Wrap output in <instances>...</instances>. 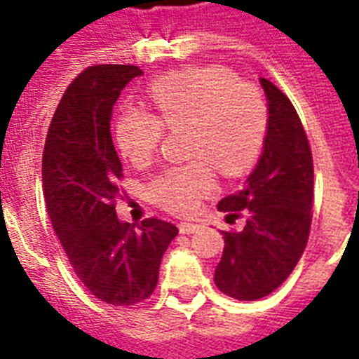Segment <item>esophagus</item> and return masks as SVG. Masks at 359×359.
I'll use <instances>...</instances> for the list:
<instances>
[{"label":"esophagus","mask_w":359,"mask_h":359,"mask_svg":"<svg viewBox=\"0 0 359 359\" xmlns=\"http://www.w3.org/2000/svg\"><path fill=\"white\" fill-rule=\"evenodd\" d=\"M199 229H201V225L199 224H188V222H182V224L179 225V231L182 233V235H194V233H197Z\"/></svg>","instance_id":"34e87169"}]
</instances>
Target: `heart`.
Instances as JSON below:
<instances>
[{
	"instance_id": "1",
	"label": "heart",
	"mask_w": 359,
	"mask_h": 359,
	"mask_svg": "<svg viewBox=\"0 0 359 359\" xmlns=\"http://www.w3.org/2000/svg\"><path fill=\"white\" fill-rule=\"evenodd\" d=\"M149 97L158 115L130 108L117 121L121 152L132 163L149 162L165 126L188 130L186 152L197 158L152 180L151 194L162 207L191 212L214 190L212 165L235 177L253 163L266 130V104L253 83L236 80L222 67H191L154 81Z\"/></svg>"
}]
</instances>
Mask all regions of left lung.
<instances>
[{
  "label": "left lung",
  "mask_w": 359,
  "mask_h": 359,
  "mask_svg": "<svg viewBox=\"0 0 359 359\" xmlns=\"http://www.w3.org/2000/svg\"><path fill=\"white\" fill-rule=\"evenodd\" d=\"M268 119L262 152L244 186L218 208L244 229L224 233L225 248L214 272L224 294L253 302L276 290L300 261L311 227L313 158L290 100L266 78Z\"/></svg>",
  "instance_id": "obj_1"
}]
</instances>
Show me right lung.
Wrapping results in <instances>:
<instances>
[{
  "instance_id": "right-lung-1",
  "label": "right lung",
  "mask_w": 359,
  "mask_h": 359,
  "mask_svg": "<svg viewBox=\"0 0 359 359\" xmlns=\"http://www.w3.org/2000/svg\"><path fill=\"white\" fill-rule=\"evenodd\" d=\"M134 65L83 70L65 91L48 130L42 188L53 231L87 290L109 306H134L154 292L173 224L117 218L123 165L111 140V109L141 76Z\"/></svg>"
}]
</instances>
